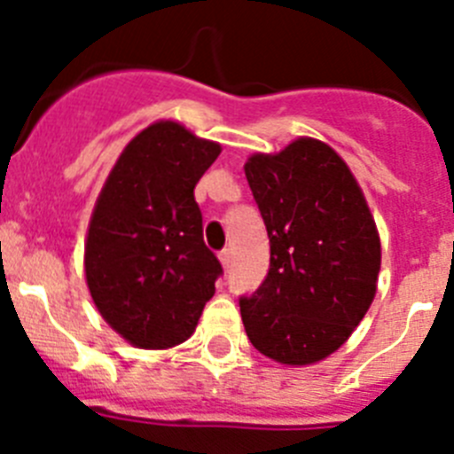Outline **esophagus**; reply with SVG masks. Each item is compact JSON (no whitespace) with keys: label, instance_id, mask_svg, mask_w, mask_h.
<instances>
[{"label":"esophagus","instance_id":"1","mask_svg":"<svg viewBox=\"0 0 454 454\" xmlns=\"http://www.w3.org/2000/svg\"><path fill=\"white\" fill-rule=\"evenodd\" d=\"M218 259H220V263H223V268H230V263H231V250H230V247L220 250Z\"/></svg>","mask_w":454,"mask_h":454}]
</instances>
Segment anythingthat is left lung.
Masks as SVG:
<instances>
[{"mask_svg":"<svg viewBox=\"0 0 454 454\" xmlns=\"http://www.w3.org/2000/svg\"><path fill=\"white\" fill-rule=\"evenodd\" d=\"M246 177L266 223L270 268L239 300L247 339L286 366L339 350L377 291L382 246L362 188L323 140L252 154Z\"/></svg>","mask_w":454,"mask_h":454,"instance_id":"obj_1","label":"left lung"}]
</instances>
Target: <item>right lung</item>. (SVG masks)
Listing matches in <instances>:
<instances>
[{
    "label": "right lung",
    "mask_w": 454,
    "mask_h": 454,
    "mask_svg": "<svg viewBox=\"0 0 454 454\" xmlns=\"http://www.w3.org/2000/svg\"><path fill=\"white\" fill-rule=\"evenodd\" d=\"M218 154L214 140L159 120L129 140L104 182L88 224L86 282L131 346H179L214 298L223 266L204 246L192 191Z\"/></svg>",
    "instance_id": "1"
}]
</instances>
